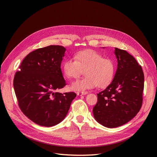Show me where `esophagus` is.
I'll list each match as a JSON object with an SVG mask.
<instances>
[{
    "label": "esophagus",
    "mask_w": 157,
    "mask_h": 157,
    "mask_svg": "<svg viewBox=\"0 0 157 157\" xmlns=\"http://www.w3.org/2000/svg\"><path fill=\"white\" fill-rule=\"evenodd\" d=\"M88 94V92L87 91H82V92H77V95L78 96H82Z\"/></svg>",
    "instance_id": "1"
}]
</instances>
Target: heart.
Wrapping results in <instances>:
<instances>
[{
  "label": "heart",
  "instance_id": "1",
  "mask_svg": "<svg viewBox=\"0 0 157 157\" xmlns=\"http://www.w3.org/2000/svg\"><path fill=\"white\" fill-rule=\"evenodd\" d=\"M74 59H67L63 64L64 76L76 79L84 71L85 78L71 84L74 91H81L94 88H104L113 81L116 71L114 61L93 50L80 51L74 55Z\"/></svg>",
  "mask_w": 157,
  "mask_h": 157
}]
</instances>
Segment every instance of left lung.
<instances>
[{
    "instance_id": "1",
    "label": "left lung",
    "mask_w": 157,
    "mask_h": 157,
    "mask_svg": "<svg viewBox=\"0 0 157 157\" xmlns=\"http://www.w3.org/2000/svg\"><path fill=\"white\" fill-rule=\"evenodd\" d=\"M117 69L112 82L98 94L95 119L108 128L121 126L135 117L143 102L144 75L142 66L124 50L115 48Z\"/></svg>"
}]
</instances>
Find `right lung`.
Returning a JSON list of instances; mask_svg holds the SVG:
<instances>
[{"label": "right lung", "instance_id": "1", "mask_svg": "<svg viewBox=\"0 0 157 157\" xmlns=\"http://www.w3.org/2000/svg\"><path fill=\"white\" fill-rule=\"evenodd\" d=\"M64 47L50 45L32 52L15 75L13 87L18 106L35 124L52 127L66 117L75 93L56 92L66 83L61 70Z\"/></svg>", "mask_w": 157, "mask_h": 157}]
</instances>
